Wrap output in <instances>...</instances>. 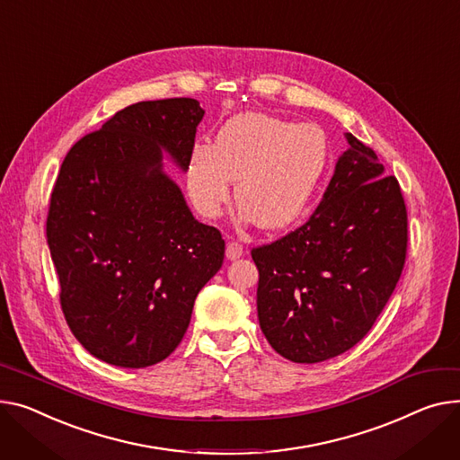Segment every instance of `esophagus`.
I'll return each mask as SVG.
<instances>
[{"instance_id":"obj_1","label":"esophagus","mask_w":460,"mask_h":460,"mask_svg":"<svg viewBox=\"0 0 460 460\" xmlns=\"http://www.w3.org/2000/svg\"><path fill=\"white\" fill-rule=\"evenodd\" d=\"M242 253H243L242 243H238V242H234V240L227 242V250H226V255H227V259H229V261L240 259V257H242Z\"/></svg>"}]
</instances>
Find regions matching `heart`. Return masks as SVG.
<instances>
[{
    "label": "heart",
    "instance_id": "obj_1",
    "mask_svg": "<svg viewBox=\"0 0 460 460\" xmlns=\"http://www.w3.org/2000/svg\"><path fill=\"white\" fill-rule=\"evenodd\" d=\"M329 163L325 133L313 124L246 112L231 118L217 142L190 153L187 192L203 218H217L233 194L259 227L281 229L309 207Z\"/></svg>",
    "mask_w": 460,
    "mask_h": 460
}]
</instances>
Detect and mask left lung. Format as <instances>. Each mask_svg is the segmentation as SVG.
<instances>
[{
    "label": "left lung",
    "instance_id": "obj_1",
    "mask_svg": "<svg viewBox=\"0 0 460 460\" xmlns=\"http://www.w3.org/2000/svg\"><path fill=\"white\" fill-rule=\"evenodd\" d=\"M348 149L301 227L252 250L257 313L270 346L314 364L360 342L383 313L407 259V207L376 151L346 133Z\"/></svg>",
    "mask_w": 460,
    "mask_h": 460
}]
</instances>
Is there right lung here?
I'll return each mask as SVG.
<instances>
[{"label": "right lung", "instance_id": "add662e5", "mask_svg": "<svg viewBox=\"0 0 460 460\" xmlns=\"http://www.w3.org/2000/svg\"><path fill=\"white\" fill-rule=\"evenodd\" d=\"M198 100L138 102L77 140L58 170L46 236L60 309L96 358L146 368L185 336L194 301L222 268L226 242L199 224L163 172L189 168Z\"/></svg>", "mask_w": 460, "mask_h": 460}]
</instances>
